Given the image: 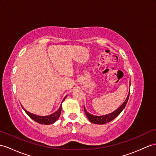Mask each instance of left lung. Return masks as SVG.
Listing matches in <instances>:
<instances>
[{
    "label": "left lung",
    "mask_w": 156,
    "mask_h": 156,
    "mask_svg": "<svg viewBox=\"0 0 156 156\" xmlns=\"http://www.w3.org/2000/svg\"><path fill=\"white\" fill-rule=\"evenodd\" d=\"M129 95H130V91H129L126 100L124 101V102L122 104V105H121L119 108H118L116 111L106 115H102V116L93 115L89 112H87L84 107V111L86 114V116H87V118H88L89 120L91 123H93L95 124H107V122H111V121L115 119L116 116H119L121 113V112L123 111V109L125 108V107H126L127 102L128 101V98H129Z\"/></svg>",
    "instance_id": "obj_1"
}]
</instances>
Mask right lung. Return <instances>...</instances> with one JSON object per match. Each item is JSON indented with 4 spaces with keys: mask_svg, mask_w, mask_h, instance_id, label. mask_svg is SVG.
<instances>
[{
    "mask_svg": "<svg viewBox=\"0 0 156 156\" xmlns=\"http://www.w3.org/2000/svg\"><path fill=\"white\" fill-rule=\"evenodd\" d=\"M67 95H66L65 97V98H63V101L66 99V98L67 97ZM62 101V102H63ZM22 106V105H21ZM22 108L24 109V111L26 112V113L31 118L32 120H34V121H36V122L41 124H45V125H48V124H54V122H55L57 120H58V119L60 116L61 112H62V104H61L59 108H58V110L57 111H55V112H54L53 114L50 115H48V116H39V115H34L33 113H31L28 112V111L22 107Z\"/></svg>",
    "mask_w": 156,
    "mask_h": 156,
    "instance_id": "add662e5",
    "label": "right lung"
}]
</instances>
